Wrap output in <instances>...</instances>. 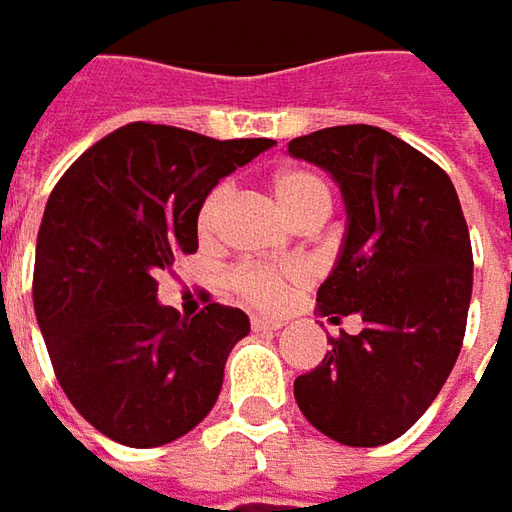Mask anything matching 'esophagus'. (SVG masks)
<instances>
[{
  "label": "esophagus",
  "instance_id": "obj_1",
  "mask_svg": "<svg viewBox=\"0 0 512 512\" xmlns=\"http://www.w3.org/2000/svg\"><path fill=\"white\" fill-rule=\"evenodd\" d=\"M250 327H253L256 333H276V330L282 327V322H279V319H265V316H253V319H250Z\"/></svg>",
  "mask_w": 512,
  "mask_h": 512
}]
</instances>
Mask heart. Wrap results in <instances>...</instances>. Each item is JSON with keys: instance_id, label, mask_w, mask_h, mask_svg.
I'll return each mask as SVG.
<instances>
[{"instance_id": "heart-1", "label": "heart", "mask_w": 512, "mask_h": 512, "mask_svg": "<svg viewBox=\"0 0 512 512\" xmlns=\"http://www.w3.org/2000/svg\"><path fill=\"white\" fill-rule=\"evenodd\" d=\"M273 199L279 210L285 213L293 225L305 222L310 216H327L330 210V187L327 182L305 168H285L279 170L270 182ZM230 187L219 185L207 193V199L199 207V230L210 233L222 210H225ZM307 279V267L299 262H287L279 267H236L230 273V287L233 293H239L245 302L259 307H279L290 296V290L296 285H302Z\"/></svg>"}]
</instances>
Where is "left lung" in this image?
<instances>
[{
	"label": "left lung",
	"instance_id": "1",
	"mask_svg": "<svg viewBox=\"0 0 512 512\" xmlns=\"http://www.w3.org/2000/svg\"><path fill=\"white\" fill-rule=\"evenodd\" d=\"M287 153L327 170L347 210L319 313L364 322L293 382L296 404L333 442L379 447L419 422L459 359L473 293L462 205L436 162L373 125L316 130Z\"/></svg>",
	"mask_w": 512,
	"mask_h": 512
}]
</instances>
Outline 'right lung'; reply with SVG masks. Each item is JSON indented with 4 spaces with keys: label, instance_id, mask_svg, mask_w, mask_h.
Returning <instances> with one entry per match:
<instances>
[{
    "label": "right lung",
    "instance_id": "add662e5",
    "mask_svg": "<svg viewBox=\"0 0 512 512\" xmlns=\"http://www.w3.org/2000/svg\"><path fill=\"white\" fill-rule=\"evenodd\" d=\"M273 139H210L130 122L88 148L50 193L33 265V310L53 373L99 433L168 444L210 413L227 353L250 333L239 307L185 319L156 302V273L199 247L216 182Z\"/></svg>",
    "mask_w": 512,
    "mask_h": 512
}]
</instances>
